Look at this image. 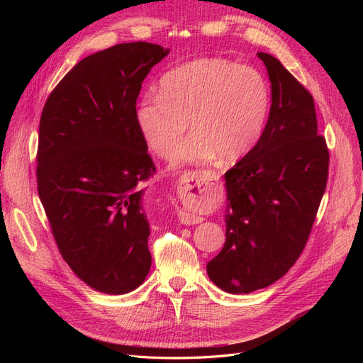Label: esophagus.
<instances>
[{
	"label": "esophagus",
	"mask_w": 363,
	"mask_h": 363,
	"mask_svg": "<svg viewBox=\"0 0 363 363\" xmlns=\"http://www.w3.org/2000/svg\"><path fill=\"white\" fill-rule=\"evenodd\" d=\"M204 184V180L201 179V172L199 171H191L184 175V179H182V188L180 191H183V194H188V195H194L191 194L192 189L196 191V194L203 192L201 186ZM180 218V223L184 225H194V224H200L203 221V218L195 215V213H188V212H180L179 215Z\"/></svg>",
	"instance_id": "1"
}]
</instances>
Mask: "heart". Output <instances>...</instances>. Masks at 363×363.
<instances>
[{"instance_id": "1", "label": "heart", "mask_w": 363, "mask_h": 363, "mask_svg": "<svg viewBox=\"0 0 363 363\" xmlns=\"http://www.w3.org/2000/svg\"><path fill=\"white\" fill-rule=\"evenodd\" d=\"M268 113L269 87L263 75L213 57L183 63L164 74L159 94L138 103L135 121L148 148L162 159L175 152L174 163L180 167L218 156L225 163L245 157L260 140ZM188 118L194 131L179 147Z\"/></svg>"}]
</instances>
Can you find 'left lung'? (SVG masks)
<instances>
[{"label": "left lung", "mask_w": 363, "mask_h": 363, "mask_svg": "<svg viewBox=\"0 0 363 363\" xmlns=\"http://www.w3.org/2000/svg\"><path fill=\"white\" fill-rule=\"evenodd\" d=\"M271 82V111L257 145L224 175L225 244L211 280L230 294L267 288L304 250L325 191L328 150L313 96L280 60L257 52Z\"/></svg>", "instance_id": "8db88e82"}]
</instances>
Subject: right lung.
Returning a JSON list of instances; mask_svg holds the SVG:
<instances>
[{"label": "right lung", "mask_w": 363, "mask_h": 363, "mask_svg": "<svg viewBox=\"0 0 363 363\" xmlns=\"http://www.w3.org/2000/svg\"><path fill=\"white\" fill-rule=\"evenodd\" d=\"M168 54L148 42L91 54L43 106L39 199L62 257L98 292L135 291L151 267L144 183L156 167L135 111L142 82Z\"/></svg>", "instance_id": "obj_1"}]
</instances>
